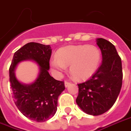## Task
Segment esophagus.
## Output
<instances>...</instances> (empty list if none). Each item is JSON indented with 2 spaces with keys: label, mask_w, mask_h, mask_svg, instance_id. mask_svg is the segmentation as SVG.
<instances>
[{
  "label": "esophagus",
  "mask_w": 131,
  "mask_h": 131,
  "mask_svg": "<svg viewBox=\"0 0 131 131\" xmlns=\"http://www.w3.org/2000/svg\"><path fill=\"white\" fill-rule=\"evenodd\" d=\"M64 84H65V86L67 88L68 86L69 85L71 84V83L70 82H68V81H65V83H64Z\"/></svg>",
  "instance_id": "esophagus-1"
}]
</instances>
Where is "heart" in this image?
<instances>
[{"mask_svg": "<svg viewBox=\"0 0 131 131\" xmlns=\"http://www.w3.org/2000/svg\"><path fill=\"white\" fill-rule=\"evenodd\" d=\"M101 61V53L98 47L88 45H73L62 47L57 51L56 57L50 61L54 75L59 76L66 66L75 81H85L97 71Z\"/></svg>", "mask_w": 131, "mask_h": 131, "instance_id": "heart-1", "label": "heart"}]
</instances>
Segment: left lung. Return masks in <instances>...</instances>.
Instances as JSON below:
<instances>
[{"label": "left lung", "mask_w": 131, "mask_h": 131, "mask_svg": "<svg viewBox=\"0 0 131 131\" xmlns=\"http://www.w3.org/2000/svg\"><path fill=\"white\" fill-rule=\"evenodd\" d=\"M96 43L103 62L91 78L78 85L76 103L87 114L99 115L108 111L118 96L123 81L122 63L115 47L103 38Z\"/></svg>", "instance_id": "obj_1"}]
</instances>
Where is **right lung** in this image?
<instances>
[{"mask_svg":"<svg viewBox=\"0 0 131 131\" xmlns=\"http://www.w3.org/2000/svg\"><path fill=\"white\" fill-rule=\"evenodd\" d=\"M51 53L49 45L27 43L14 53L9 68L15 104L23 115L37 122L46 121L55 115L58 96L65 90L63 81L54 79L48 73ZM24 60H33L39 66L38 77L30 84L20 82L15 73L17 64Z\"/></svg>","mask_w":131,"mask_h":131,"instance_id":"right-lung-1","label":"right lung"}]
</instances>
